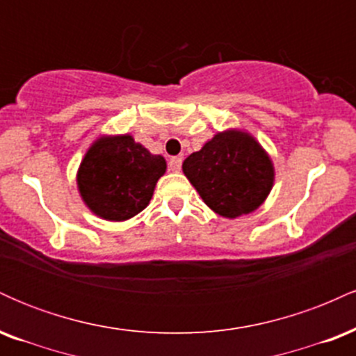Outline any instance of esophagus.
Masks as SVG:
<instances>
[{
	"label": "esophagus",
	"mask_w": 356,
	"mask_h": 356,
	"mask_svg": "<svg viewBox=\"0 0 356 356\" xmlns=\"http://www.w3.org/2000/svg\"><path fill=\"white\" fill-rule=\"evenodd\" d=\"M182 167V157H172L169 161V169L172 170V172H179Z\"/></svg>",
	"instance_id": "1"
}]
</instances>
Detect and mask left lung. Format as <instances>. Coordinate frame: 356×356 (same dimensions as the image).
<instances>
[{
  "label": "left lung",
  "instance_id": "1",
  "mask_svg": "<svg viewBox=\"0 0 356 356\" xmlns=\"http://www.w3.org/2000/svg\"><path fill=\"white\" fill-rule=\"evenodd\" d=\"M182 170L202 201L229 219L256 211L275 182L269 155L254 137L241 130L216 134L184 161Z\"/></svg>",
  "mask_w": 356,
  "mask_h": 356
}]
</instances>
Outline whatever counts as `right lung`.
Segmentation results:
<instances>
[{
	"instance_id": "add662e5",
	"label": "right lung",
	"mask_w": 356,
	"mask_h": 356,
	"mask_svg": "<svg viewBox=\"0 0 356 356\" xmlns=\"http://www.w3.org/2000/svg\"><path fill=\"white\" fill-rule=\"evenodd\" d=\"M165 169V159L150 154L132 136L100 137L85 154L76 182L93 214L125 220L145 209Z\"/></svg>"
}]
</instances>
